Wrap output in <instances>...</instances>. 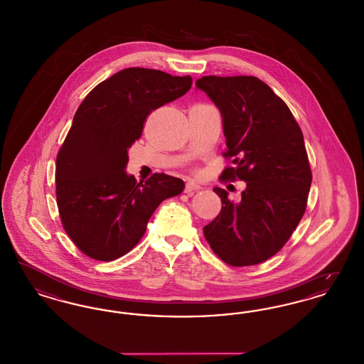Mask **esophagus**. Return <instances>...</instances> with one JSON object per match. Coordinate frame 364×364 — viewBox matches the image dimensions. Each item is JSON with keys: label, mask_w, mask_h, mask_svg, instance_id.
<instances>
[{"label": "esophagus", "mask_w": 364, "mask_h": 364, "mask_svg": "<svg viewBox=\"0 0 364 364\" xmlns=\"http://www.w3.org/2000/svg\"><path fill=\"white\" fill-rule=\"evenodd\" d=\"M202 190V187L198 184V183H195V181H188L187 184H186V193H188L190 196H192L196 191Z\"/></svg>", "instance_id": "1"}]
</instances>
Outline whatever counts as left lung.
<instances>
[{"mask_svg": "<svg viewBox=\"0 0 364 364\" xmlns=\"http://www.w3.org/2000/svg\"><path fill=\"white\" fill-rule=\"evenodd\" d=\"M220 109L226 158L224 180L247 184L242 200L228 192L221 213L203 228L211 250L230 266L258 264L289 240L307 205L312 174L304 139L287 104L255 76H203L195 83Z\"/></svg>", "mask_w": 364, "mask_h": 364, "instance_id": "1", "label": "left lung"}]
</instances>
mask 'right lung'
<instances>
[{
    "mask_svg": "<svg viewBox=\"0 0 364 364\" xmlns=\"http://www.w3.org/2000/svg\"><path fill=\"white\" fill-rule=\"evenodd\" d=\"M191 86L190 75L127 68L92 88L76 110L55 161V193L63 226L87 257L125 255L159 203L184 191L181 178L156 173L138 183L125 169L146 117Z\"/></svg>",
    "mask_w": 364,
    "mask_h": 364,
    "instance_id": "obj_1",
    "label": "right lung"
}]
</instances>
